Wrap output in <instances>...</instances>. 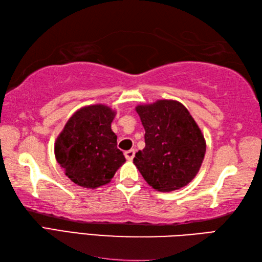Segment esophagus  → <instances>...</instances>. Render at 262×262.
<instances>
[{"mask_svg": "<svg viewBox=\"0 0 262 262\" xmlns=\"http://www.w3.org/2000/svg\"><path fill=\"white\" fill-rule=\"evenodd\" d=\"M135 155H136V151L135 150H127V151H125L124 152V157H125V159L126 160H129V161H131L133 158H135Z\"/></svg>", "mask_w": 262, "mask_h": 262, "instance_id": "34e87169", "label": "esophagus"}]
</instances>
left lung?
I'll use <instances>...</instances> for the list:
<instances>
[{"label":"left lung","instance_id":"1","mask_svg":"<svg viewBox=\"0 0 262 262\" xmlns=\"http://www.w3.org/2000/svg\"><path fill=\"white\" fill-rule=\"evenodd\" d=\"M136 111L145 130V148L133 159L140 173L161 192L187 186L200 170L207 146L187 107L174 100H158Z\"/></svg>","mask_w":262,"mask_h":262}]
</instances>
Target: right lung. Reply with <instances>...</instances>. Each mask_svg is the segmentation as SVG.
I'll use <instances>...</instances> for the list:
<instances>
[{
	"label": "right lung",
	"instance_id": "obj_1",
	"mask_svg": "<svg viewBox=\"0 0 262 262\" xmlns=\"http://www.w3.org/2000/svg\"><path fill=\"white\" fill-rule=\"evenodd\" d=\"M114 116L116 111L104 104L83 106L56 138V161L78 186L88 189L104 186L125 162L111 130Z\"/></svg>",
	"mask_w": 262,
	"mask_h": 262
}]
</instances>
